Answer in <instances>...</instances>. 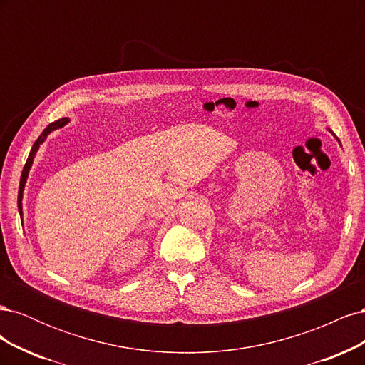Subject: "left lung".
I'll return each mask as SVG.
<instances>
[{
	"label": "left lung",
	"instance_id": "1",
	"mask_svg": "<svg viewBox=\"0 0 365 365\" xmlns=\"http://www.w3.org/2000/svg\"><path fill=\"white\" fill-rule=\"evenodd\" d=\"M330 132H332V130H330ZM336 140H338V138H336Z\"/></svg>",
	"mask_w": 365,
	"mask_h": 365
}]
</instances>
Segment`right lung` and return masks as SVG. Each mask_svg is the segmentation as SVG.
<instances>
[{"label":"right lung","mask_w":365,"mask_h":365,"mask_svg":"<svg viewBox=\"0 0 365 365\" xmlns=\"http://www.w3.org/2000/svg\"><path fill=\"white\" fill-rule=\"evenodd\" d=\"M68 121H70V118L63 117V118H59V120H56V121H53V123H50L46 129L42 130V134L38 137V140L35 141V145H33V148H31V150H30V153H29L27 163H26V165H24L23 173H21L19 192H18V210H19V216H21V219H23V193H24V187H26V182H27V178H29V172H30V168H31V164H33V160H35L36 152H38V149H39V146L42 145V143L46 141V138L48 137L50 132L63 128L65 125L68 123Z\"/></svg>","instance_id":"right-lung-1"}]
</instances>
